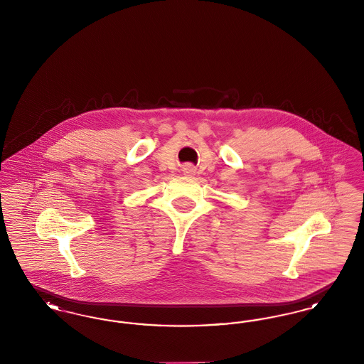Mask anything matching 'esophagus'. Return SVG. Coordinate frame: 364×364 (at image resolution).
Instances as JSON below:
<instances>
[{
    "mask_svg": "<svg viewBox=\"0 0 364 364\" xmlns=\"http://www.w3.org/2000/svg\"><path fill=\"white\" fill-rule=\"evenodd\" d=\"M184 173L192 176V174L195 173V169H193L191 165H187V166L184 168Z\"/></svg>",
    "mask_w": 364,
    "mask_h": 364,
    "instance_id": "obj_1",
    "label": "esophagus"
}]
</instances>
